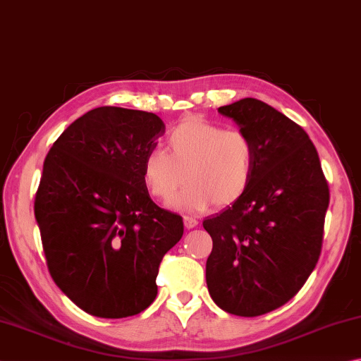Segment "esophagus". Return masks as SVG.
Here are the masks:
<instances>
[{"label": "esophagus", "instance_id": "1", "mask_svg": "<svg viewBox=\"0 0 361 361\" xmlns=\"http://www.w3.org/2000/svg\"><path fill=\"white\" fill-rule=\"evenodd\" d=\"M184 225H185L187 230H192V228H195V226L198 225V220L193 219V217L185 216V217H184Z\"/></svg>", "mask_w": 361, "mask_h": 361}]
</instances>
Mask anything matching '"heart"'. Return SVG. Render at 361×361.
I'll use <instances>...</instances> for the list:
<instances>
[{"label": "heart", "mask_w": 361, "mask_h": 361, "mask_svg": "<svg viewBox=\"0 0 361 361\" xmlns=\"http://www.w3.org/2000/svg\"><path fill=\"white\" fill-rule=\"evenodd\" d=\"M254 160V142L244 131L187 117L168 135L166 152L145 155L142 182L152 197L169 201L187 179L190 185L176 198V207L203 211L211 203L225 207L247 192Z\"/></svg>", "instance_id": "1"}]
</instances>
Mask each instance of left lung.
Instances as JSON below:
<instances>
[{
	"label": "left lung",
	"instance_id": "1",
	"mask_svg": "<svg viewBox=\"0 0 361 361\" xmlns=\"http://www.w3.org/2000/svg\"><path fill=\"white\" fill-rule=\"evenodd\" d=\"M255 147L241 200L203 226L212 238L206 282L225 312L257 317L290 301L319 262L328 182L307 133L274 107L244 98L219 107Z\"/></svg>",
	"mask_w": 361,
	"mask_h": 361
}]
</instances>
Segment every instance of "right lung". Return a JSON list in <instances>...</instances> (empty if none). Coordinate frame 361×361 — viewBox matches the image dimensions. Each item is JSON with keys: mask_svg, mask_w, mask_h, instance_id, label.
I'll use <instances>...</instances> for the list:
<instances>
[{"mask_svg": "<svg viewBox=\"0 0 361 361\" xmlns=\"http://www.w3.org/2000/svg\"><path fill=\"white\" fill-rule=\"evenodd\" d=\"M163 133L152 112L97 107L74 120L44 160L35 217L49 273L94 317L149 307L158 267L184 235L182 217L158 207L142 182L144 158Z\"/></svg>", "mask_w": 361, "mask_h": 361, "instance_id": "1", "label": "right lung"}]
</instances>
